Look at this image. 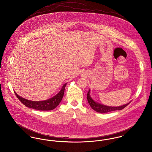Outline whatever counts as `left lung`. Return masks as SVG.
Returning <instances> with one entry per match:
<instances>
[{"label": "left lung", "instance_id": "obj_1", "mask_svg": "<svg viewBox=\"0 0 152 152\" xmlns=\"http://www.w3.org/2000/svg\"><path fill=\"white\" fill-rule=\"evenodd\" d=\"M90 90H89L88 94H87V100L88 102L89 103V104L90 105L91 107L94 110L97 112L99 113H108L112 111H115L117 110H122L123 109L125 108L130 102L120 107H108V106H106V105H104L102 104H100L99 103H97L96 102H94L92 99L91 97L90 94Z\"/></svg>", "mask_w": 152, "mask_h": 152}]
</instances>
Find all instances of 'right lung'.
Returning a JSON list of instances; mask_svg holds the SVG:
<instances>
[{"label":"right lung","instance_id":"obj_1","mask_svg":"<svg viewBox=\"0 0 152 152\" xmlns=\"http://www.w3.org/2000/svg\"><path fill=\"white\" fill-rule=\"evenodd\" d=\"M66 83L64 84V86L61 88L60 92L58 94L53 96L51 99L42 101H33L26 100L24 98H22L18 94L14 92L15 94L20 101L26 107L34 109L39 110H51L55 108L60 101H61L65 90V86Z\"/></svg>","mask_w":152,"mask_h":152}]
</instances>
